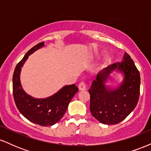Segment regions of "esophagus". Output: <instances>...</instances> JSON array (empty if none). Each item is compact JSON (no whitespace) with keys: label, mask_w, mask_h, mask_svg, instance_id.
<instances>
[{"label":"esophagus","mask_w":151,"mask_h":151,"mask_svg":"<svg viewBox=\"0 0 151 151\" xmlns=\"http://www.w3.org/2000/svg\"><path fill=\"white\" fill-rule=\"evenodd\" d=\"M86 85L84 81H81V82L79 83V89L80 91H84V90H86Z\"/></svg>","instance_id":"obj_1"}]
</instances>
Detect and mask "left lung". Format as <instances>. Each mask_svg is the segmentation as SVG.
<instances>
[{"instance_id":"8db88e82","label":"left lung","mask_w":151,"mask_h":151,"mask_svg":"<svg viewBox=\"0 0 151 151\" xmlns=\"http://www.w3.org/2000/svg\"><path fill=\"white\" fill-rule=\"evenodd\" d=\"M115 70L123 74L122 82L117 88L105 84ZM141 77L130 55L124 53L123 60L99 72L93 81L90 93V111L96 120L108 125L117 124L125 119L136 106L140 95Z\"/></svg>"}]
</instances>
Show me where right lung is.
<instances>
[{
    "mask_svg": "<svg viewBox=\"0 0 151 151\" xmlns=\"http://www.w3.org/2000/svg\"><path fill=\"white\" fill-rule=\"evenodd\" d=\"M43 46L45 42H42L31 48L15 67L13 76V93L17 108L24 117L34 124L47 126L54 125L63 117L79 89L75 84L65 85L58 92L45 99L32 97L24 91L20 78L21 68L28 57Z\"/></svg>",
    "mask_w": 151,
    "mask_h": 151,
    "instance_id": "obj_1",
    "label": "right lung"
}]
</instances>
